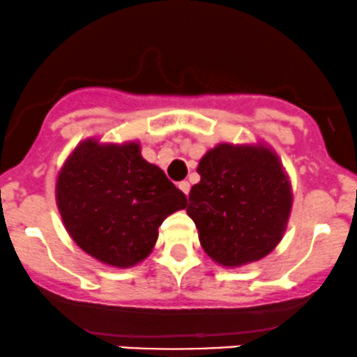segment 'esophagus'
Wrapping results in <instances>:
<instances>
[{
  "label": "esophagus",
  "mask_w": 357,
  "mask_h": 357,
  "mask_svg": "<svg viewBox=\"0 0 357 357\" xmlns=\"http://www.w3.org/2000/svg\"><path fill=\"white\" fill-rule=\"evenodd\" d=\"M178 189L182 190V192L187 196V194H189V190H190V183L187 182V180H183V182L178 183Z\"/></svg>",
  "instance_id": "1"
}]
</instances>
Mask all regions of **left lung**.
Listing matches in <instances>:
<instances>
[{
  "instance_id": "1",
  "label": "left lung",
  "mask_w": 357,
  "mask_h": 357,
  "mask_svg": "<svg viewBox=\"0 0 357 357\" xmlns=\"http://www.w3.org/2000/svg\"><path fill=\"white\" fill-rule=\"evenodd\" d=\"M189 194L204 252L225 268L259 261L284 237L292 187L277 153L264 144L222 142L201 158Z\"/></svg>"
}]
</instances>
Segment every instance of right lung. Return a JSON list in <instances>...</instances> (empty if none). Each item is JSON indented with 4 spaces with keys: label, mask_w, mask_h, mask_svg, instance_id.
I'll return each instance as SVG.
<instances>
[{
    "label": "right lung",
    "mask_w": 357,
    "mask_h": 357,
    "mask_svg": "<svg viewBox=\"0 0 357 357\" xmlns=\"http://www.w3.org/2000/svg\"><path fill=\"white\" fill-rule=\"evenodd\" d=\"M56 204L77 245L101 263L130 268L151 255L158 227L183 209L185 194L148 163L139 142L86 139L56 180Z\"/></svg>",
    "instance_id": "right-lung-1"
}]
</instances>
